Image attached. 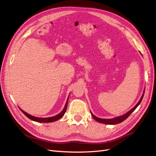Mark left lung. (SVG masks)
<instances>
[{
	"mask_svg": "<svg viewBox=\"0 0 156 156\" xmlns=\"http://www.w3.org/2000/svg\"><path fill=\"white\" fill-rule=\"evenodd\" d=\"M144 91H145V89L144 90V92H143V94L142 95V96H141L140 99L139 101L136 103V105L133 108H131V109L127 112V113H126L125 115H122V116H118V117H116V118H114V119H100V118H98L96 117V116H94L92 112H90L91 113V115L92 116L93 119L96 120L98 122H100V123H101V124H110V125H115V124H119V123H121V122H122L123 121H124L126 119H127V117H128L132 112H133L135 109L137 107L139 104L140 103L141 101H142L143 98V96H144Z\"/></svg>",
	"mask_w": 156,
	"mask_h": 156,
	"instance_id": "8db88e82",
	"label": "left lung"
}]
</instances>
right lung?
<instances>
[{
  "label": "right lung",
  "mask_w": 156,
  "mask_h": 156,
  "mask_svg": "<svg viewBox=\"0 0 156 156\" xmlns=\"http://www.w3.org/2000/svg\"><path fill=\"white\" fill-rule=\"evenodd\" d=\"M68 98H69V97H68ZM68 98L66 103V105L64 106V109L62 111V112H61L60 113H59V114L56 115V116H52V117H49V118H38V117H35V116H32V115H30L29 114H28V113H27L24 111H23L22 109H21V108H20V110L22 111V112L27 117H28L29 119H30V120H32L33 121H35V122H44V123H49V122H55L56 120H58V119H61V118H62L64 115L65 112H66V109H67Z\"/></svg>",
  "instance_id": "1"
}]
</instances>
